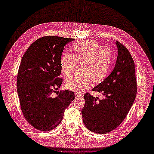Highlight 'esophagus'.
<instances>
[{"mask_svg": "<svg viewBox=\"0 0 154 154\" xmlns=\"http://www.w3.org/2000/svg\"><path fill=\"white\" fill-rule=\"evenodd\" d=\"M82 96V94H80V93H76V94H75V97H76V98L81 97Z\"/></svg>", "mask_w": 154, "mask_h": 154, "instance_id": "esophagus-1", "label": "esophagus"}]
</instances>
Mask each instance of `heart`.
I'll list each match as a JSON object with an SVG mask.
<instances>
[{"mask_svg": "<svg viewBox=\"0 0 154 154\" xmlns=\"http://www.w3.org/2000/svg\"><path fill=\"white\" fill-rule=\"evenodd\" d=\"M112 61L111 51L96 42L82 41L74 46L73 55L64 54L61 59L64 74L71 75L80 66L81 72L67 78L66 87L75 92L89 88L93 80L97 82L105 78Z\"/></svg>", "mask_w": 154, "mask_h": 154, "instance_id": "b5f03b06", "label": "heart"}]
</instances>
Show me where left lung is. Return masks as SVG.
Returning a JSON list of instances; mask_svg holds the SVG:
<instances>
[{"label": "left lung", "mask_w": 154, "mask_h": 154, "mask_svg": "<svg viewBox=\"0 0 154 154\" xmlns=\"http://www.w3.org/2000/svg\"><path fill=\"white\" fill-rule=\"evenodd\" d=\"M118 55L110 75L92 89L101 93L102 99L84 94L85 105L82 109L83 122L90 131L106 134L123 121L133 105L137 93L135 64L129 51L116 41Z\"/></svg>", "instance_id": "left-lung-1"}]
</instances>
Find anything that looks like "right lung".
Segmentation results:
<instances>
[{
  "instance_id": "add662e5",
  "label": "right lung",
  "mask_w": 154,
  "mask_h": 154,
  "mask_svg": "<svg viewBox=\"0 0 154 154\" xmlns=\"http://www.w3.org/2000/svg\"><path fill=\"white\" fill-rule=\"evenodd\" d=\"M73 38L46 36L34 42L23 55L17 74V93L26 120L40 131L55 128L75 99L73 91L53 93L61 87V57Z\"/></svg>"
}]
</instances>
